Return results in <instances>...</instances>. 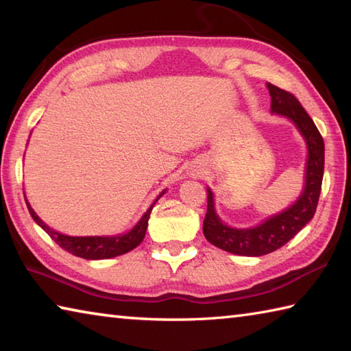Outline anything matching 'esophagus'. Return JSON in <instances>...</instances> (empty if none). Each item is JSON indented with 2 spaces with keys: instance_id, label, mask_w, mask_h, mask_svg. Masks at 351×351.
<instances>
[{
  "instance_id": "obj_1",
  "label": "esophagus",
  "mask_w": 351,
  "mask_h": 351,
  "mask_svg": "<svg viewBox=\"0 0 351 351\" xmlns=\"http://www.w3.org/2000/svg\"><path fill=\"white\" fill-rule=\"evenodd\" d=\"M192 176H195V177H202V173H197V171H195V173L192 174Z\"/></svg>"
}]
</instances>
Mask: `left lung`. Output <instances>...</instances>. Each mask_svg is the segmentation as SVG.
<instances>
[{"instance_id": "1", "label": "left lung", "mask_w": 351, "mask_h": 351, "mask_svg": "<svg viewBox=\"0 0 351 351\" xmlns=\"http://www.w3.org/2000/svg\"><path fill=\"white\" fill-rule=\"evenodd\" d=\"M271 110L288 117L302 132L309 148L306 165V186L302 197L280 215L267 219L254 228L227 227L221 223L213 207V195L207 191V212L203 224L206 239L224 252L241 256H263L273 253L291 241L315 215L324 174V141L312 118L295 95L268 83Z\"/></svg>"}]
</instances>
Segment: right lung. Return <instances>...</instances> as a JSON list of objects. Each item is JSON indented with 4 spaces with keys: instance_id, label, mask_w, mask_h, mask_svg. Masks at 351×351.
Here are the masks:
<instances>
[{
    "instance_id": "add662e5",
    "label": "right lung",
    "mask_w": 351,
    "mask_h": 351,
    "mask_svg": "<svg viewBox=\"0 0 351 351\" xmlns=\"http://www.w3.org/2000/svg\"><path fill=\"white\" fill-rule=\"evenodd\" d=\"M162 195H163V192L159 197H157V199H159ZM156 202L145 212V215L141 218L139 223L134 226L133 230H130L123 236H107V238H101V236L73 238V236H65V234L57 233V232L51 230L48 226H45L44 221L36 215L34 210L30 207V204H28V202H25V203H27L28 212H30L32 218L42 228H44V230L49 234V238H51L57 245L62 247L63 250H66L68 253L74 254L77 257H83V259H89V261H98V259H110V257L128 253L130 250L136 248L141 244L142 239L145 238L149 213H152Z\"/></svg>"
}]
</instances>
